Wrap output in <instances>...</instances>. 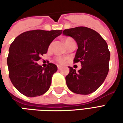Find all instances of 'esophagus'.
I'll list each match as a JSON object with an SVG mask.
<instances>
[{"mask_svg":"<svg viewBox=\"0 0 123 123\" xmlns=\"http://www.w3.org/2000/svg\"><path fill=\"white\" fill-rule=\"evenodd\" d=\"M57 68H58V69L60 70L61 68V66H59V65H57Z\"/></svg>","mask_w":123,"mask_h":123,"instance_id":"esophagus-1","label":"esophagus"}]
</instances>
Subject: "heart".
I'll list each match as a JSON object with an SVG mask.
<instances>
[{
    "instance_id": "b5f03b06",
    "label": "heart",
    "mask_w": 123,
    "mask_h": 123,
    "mask_svg": "<svg viewBox=\"0 0 123 123\" xmlns=\"http://www.w3.org/2000/svg\"><path fill=\"white\" fill-rule=\"evenodd\" d=\"M74 39L71 37H68L64 38V43H65V45H67V47L68 45V44H69L72 41H73ZM52 45H53V43H50V45L49 46V49H51V47H52ZM55 61L57 62V63H59L60 64H64L66 61H67V59L66 58H64V57H61V56H56L55 58Z\"/></svg>"
}]
</instances>
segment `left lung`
I'll list each match as a JSON object with an SVG mask.
<instances>
[{"mask_svg":"<svg viewBox=\"0 0 123 123\" xmlns=\"http://www.w3.org/2000/svg\"><path fill=\"white\" fill-rule=\"evenodd\" d=\"M62 33L70 36L78 44L74 62H81L78 72L69 67L65 79L68 88L78 94L88 95L99 88L109 72L110 52L108 46L97 31L86 27L64 30Z\"/></svg>","mask_w":123,"mask_h":123,"instance_id":"left-lung-1","label":"left lung"}]
</instances>
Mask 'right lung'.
Listing matches in <instances>:
<instances>
[{
    "mask_svg": "<svg viewBox=\"0 0 123 123\" xmlns=\"http://www.w3.org/2000/svg\"><path fill=\"white\" fill-rule=\"evenodd\" d=\"M61 33L62 30L28 31L18 35L10 45L7 58L9 78L23 95L39 96L49 89L57 67L48 62L47 67L43 68L37 61L47 53L50 43Z\"/></svg>",
    "mask_w": 123,
    "mask_h": 123,
    "instance_id": "1",
    "label": "right lung"
}]
</instances>
